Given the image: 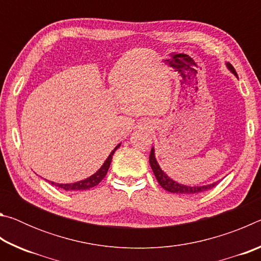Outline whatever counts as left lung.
<instances>
[{
    "mask_svg": "<svg viewBox=\"0 0 261 261\" xmlns=\"http://www.w3.org/2000/svg\"><path fill=\"white\" fill-rule=\"evenodd\" d=\"M227 67L237 77L236 70L233 69L232 65L230 63H227ZM149 165H151V167H152V170H153L154 175H155L159 184H160L163 189L167 190V191L173 192V193H179V194L199 193V192L208 191V190L213 189L215 185H218V183H219V182H215V183H212L208 185H202V187H188V185H183V184L175 182V180H173L170 177H168V176L161 170L160 166L158 165L156 159H155V156H154V148L151 149V154H149Z\"/></svg>",
    "mask_w": 261,
    "mask_h": 261,
    "instance_id": "1",
    "label": "left lung"
}]
</instances>
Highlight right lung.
Wrapping results in <instances>:
<instances>
[{"mask_svg":"<svg viewBox=\"0 0 261 261\" xmlns=\"http://www.w3.org/2000/svg\"><path fill=\"white\" fill-rule=\"evenodd\" d=\"M120 146H121V144H118L117 146L114 148V151L109 154V156L107 158V160L105 161L102 167H101L95 174L90 176L88 178L79 180V182L71 183V184H59V183H54V182H51V184L55 185V187H59L61 189L65 190V191H78V190H87V189L94 188L95 185H98L101 180L105 178V176H106V174H107V171L110 167V163H112V159H113L114 153Z\"/></svg>","mask_w":261,"mask_h":261,"instance_id":"obj_1","label":"right lung"}]
</instances>
